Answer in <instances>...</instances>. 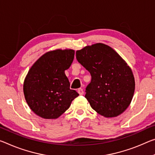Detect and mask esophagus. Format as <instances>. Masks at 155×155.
<instances>
[{"instance_id": "obj_1", "label": "esophagus", "mask_w": 155, "mask_h": 155, "mask_svg": "<svg viewBox=\"0 0 155 155\" xmlns=\"http://www.w3.org/2000/svg\"><path fill=\"white\" fill-rule=\"evenodd\" d=\"M77 92H78V93L80 95H83V90L82 88H78V90H77Z\"/></svg>"}]
</instances>
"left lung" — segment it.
<instances>
[{
	"mask_svg": "<svg viewBox=\"0 0 155 155\" xmlns=\"http://www.w3.org/2000/svg\"><path fill=\"white\" fill-rule=\"evenodd\" d=\"M76 57L92 77L85 97L92 109L105 117L124 112L131 103L135 87L133 74L127 63L103 43L77 50Z\"/></svg>",
	"mask_w": 155,
	"mask_h": 155,
	"instance_id": "obj_1",
	"label": "left lung"
}]
</instances>
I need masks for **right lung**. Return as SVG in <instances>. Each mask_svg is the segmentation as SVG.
Listing matches in <instances>:
<instances>
[{
  "label": "right lung",
  "instance_id": "1",
  "mask_svg": "<svg viewBox=\"0 0 155 155\" xmlns=\"http://www.w3.org/2000/svg\"><path fill=\"white\" fill-rule=\"evenodd\" d=\"M74 57L73 50L49 51L29 70L24 81V95L30 109L38 116L48 119L59 117L79 95L70 89L65 74Z\"/></svg>",
  "mask_w": 155,
  "mask_h": 155
}]
</instances>
